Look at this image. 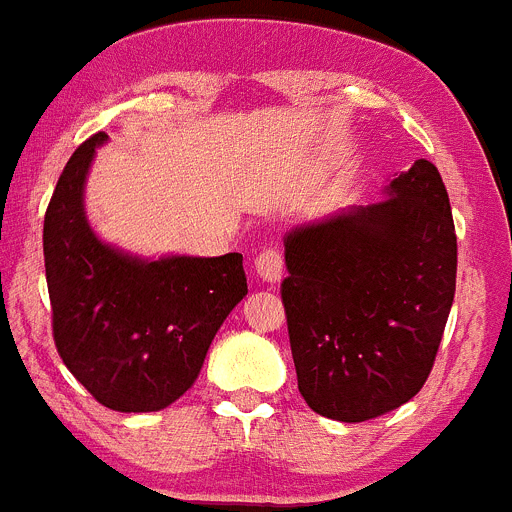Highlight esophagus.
<instances>
[{
  "instance_id": "obj_1",
  "label": "esophagus",
  "mask_w": 512,
  "mask_h": 512,
  "mask_svg": "<svg viewBox=\"0 0 512 512\" xmlns=\"http://www.w3.org/2000/svg\"><path fill=\"white\" fill-rule=\"evenodd\" d=\"M255 272L260 275L262 283H280L283 280L285 272V262H283V252L275 250V247H267L262 250L260 255L255 257Z\"/></svg>"
}]
</instances>
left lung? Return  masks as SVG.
I'll return each instance as SVG.
<instances>
[{"label": "left lung", "mask_w": 512, "mask_h": 512, "mask_svg": "<svg viewBox=\"0 0 512 512\" xmlns=\"http://www.w3.org/2000/svg\"><path fill=\"white\" fill-rule=\"evenodd\" d=\"M384 197L285 234L298 389L336 422L381 417L422 389L455 300V222L437 166L414 161Z\"/></svg>", "instance_id": "8db88e82"}]
</instances>
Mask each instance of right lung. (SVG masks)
Listing matches in <instances>:
<instances>
[{
  "mask_svg": "<svg viewBox=\"0 0 512 512\" xmlns=\"http://www.w3.org/2000/svg\"><path fill=\"white\" fill-rule=\"evenodd\" d=\"M95 133L68 161L45 214L55 346L70 374L113 412H159L194 386L209 346L247 295L240 252L141 257L90 227L85 181Z\"/></svg>",
  "mask_w": 512,
  "mask_h": 512,
  "instance_id": "obj_1",
  "label": "right lung"
}]
</instances>
